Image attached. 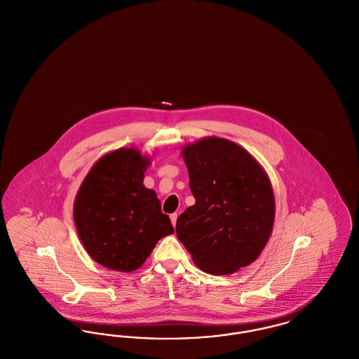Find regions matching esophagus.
I'll return each instance as SVG.
<instances>
[{"label": "esophagus", "mask_w": 359, "mask_h": 359, "mask_svg": "<svg viewBox=\"0 0 359 359\" xmlns=\"http://www.w3.org/2000/svg\"><path fill=\"white\" fill-rule=\"evenodd\" d=\"M170 218H171L172 224H173V227H175V226H176V219H177V214L173 212V214H171Z\"/></svg>", "instance_id": "34e87169"}]
</instances>
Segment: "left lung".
Here are the masks:
<instances>
[{
	"mask_svg": "<svg viewBox=\"0 0 359 359\" xmlns=\"http://www.w3.org/2000/svg\"><path fill=\"white\" fill-rule=\"evenodd\" d=\"M183 158L196 202L177 218V238L202 271L234 273L252 264L271 237V182L252 154L224 138L188 145Z\"/></svg>",
	"mask_w": 359,
	"mask_h": 359,
	"instance_id": "left-lung-1",
	"label": "left lung"
}]
</instances>
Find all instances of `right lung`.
Instances as JSON below:
<instances>
[{
	"instance_id": "1",
	"label": "right lung",
	"mask_w": 359,
	"mask_h": 359,
	"mask_svg": "<svg viewBox=\"0 0 359 359\" xmlns=\"http://www.w3.org/2000/svg\"><path fill=\"white\" fill-rule=\"evenodd\" d=\"M149 160L136 149L104 154L86 176L74 219L87 253L104 268L132 272L173 226L154 189L144 187Z\"/></svg>"
}]
</instances>
